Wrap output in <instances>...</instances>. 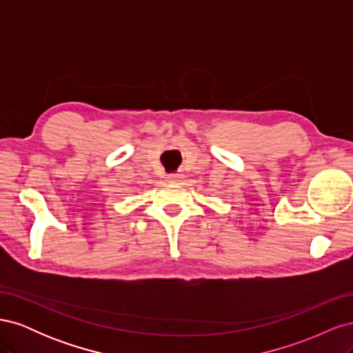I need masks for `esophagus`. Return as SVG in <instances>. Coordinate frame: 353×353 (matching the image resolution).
<instances>
[{"instance_id": "obj_1", "label": "esophagus", "mask_w": 353, "mask_h": 353, "mask_svg": "<svg viewBox=\"0 0 353 353\" xmlns=\"http://www.w3.org/2000/svg\"><path fill=\"white\" fill-rule=\"evenodd\" d=\"M181 178H183V175H179V174H172V175H169V176H168V183H170V184H178Z\"/></svg>"}]
</instances>
